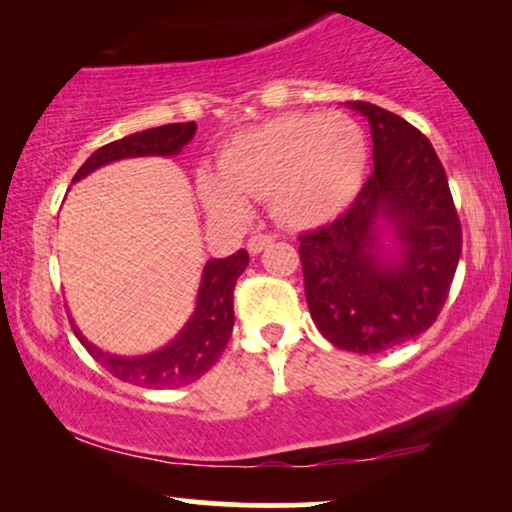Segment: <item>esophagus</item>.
Masks as SVG:
<instances>
[{
	"label": "esophagus",
	"mask_w": 512,
	"mask_h": 512,
	"mask_svg": "<svg viewBox=\"0 0 512 512\" xmlns=\"http://www.w3.org/2000/svg\"><path fill=\"white\" fill-rule=\"evenodd\" d=\"M274 241H276V238L271 236V234H255V236H250L248 238V252H250V255H260V252L267 250Z\"/></svg>",
	"instance_id": "esophagus-1"
}]
</instances>
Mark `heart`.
<instances>
[{
    "mask_svg": "<svg viewBox=\"0 0 512 512\" xmlns=\"http://www.w3.org/2000/svg\"><path fill=\"white\" fill-rule=\"evenodd\" d=\"M367 168L363 128L346 114H281L236 133L203 170L199 196L210 215L243 220L250 201L269 199L285 227L335 220L356 199Z\"/></svg>",
    "mask_w": 512,
    "mask_h": 512,
    "instance_id": "obj_1",
    "label": "heart"
}]
</instances>
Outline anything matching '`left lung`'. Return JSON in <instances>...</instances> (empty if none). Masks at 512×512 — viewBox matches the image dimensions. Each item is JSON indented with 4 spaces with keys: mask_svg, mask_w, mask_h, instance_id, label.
<instances>
[{
    "mask_svg": "<svg viewBox=\"0 0 512 512\" xmlns=\"http://www.w3.org/2000/svg\"><path fill=\"white\" fill-rule=\"evenodd\" d=\"M346 105L370 121L374 170L342 217L299 236V260L320 335L379 353L435 323L461 257V224L426 135L370 102Z\"/></svg>",
    "mask_w": 512,
    "mask_h": 512,
    "instance_id": "obj_1",
    "label": "left lung"
}]
</instances>
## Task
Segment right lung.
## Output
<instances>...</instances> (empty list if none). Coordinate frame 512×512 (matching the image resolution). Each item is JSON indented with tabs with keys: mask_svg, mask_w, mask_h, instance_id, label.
I'll return each mask as SVG.
<instances>
[{
	"mask_svg": "<svg viewBox=\"0 0 512 512\" xmlns=\"http://www.w3.org/2000/svg\"><path fill=\"white\" fill-rule=\"evenodd\" d=\"M194 133L196 124L189 121V124H166L126 135L95 149L72 182L84 180L93 170L114 161L138 159V156H177L192 142ZM245 267H248L245 250H238L224 260H208L196 292V306L185 327L166 346L145 356H119L98 349L70 318L74 335L109 374L121 381L142 388L187 386L201 379L217 363L229 342L234 330V288Z\"/></svg>",
	"mask_w": 512,
	"mask_h": 512,
	"instance_id": "obj_1",
	"label": "right lung"
}]
</instances>
